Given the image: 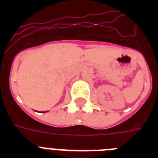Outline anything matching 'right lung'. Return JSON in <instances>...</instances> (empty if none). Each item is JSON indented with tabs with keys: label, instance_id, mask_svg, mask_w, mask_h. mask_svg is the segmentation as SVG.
Instances as JSON below:
<instances>
[{
	"label": "right lung",
	"instance_id": "right-lung-1",
	"mask_svg": "<svg viewBox=\"0 0 158 158\" xmlns=\"http://www.w3.org/2000/svg\"><path fill=\"white\" fill-rule=\"evenodd\" d=\"M43 112H46V111H43Z\"/></svg>",
	"mask_w": 158,
	"mask_h": 158
}]
</instances>
